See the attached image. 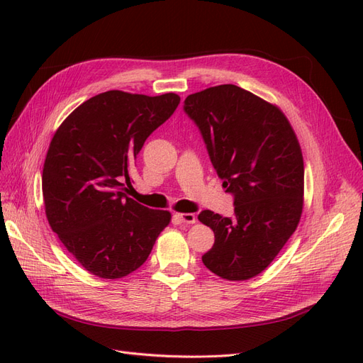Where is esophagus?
I'll return each instance as SVG.
<instances>
[{
  "instance_id": "esophagus-1",
  "label": "esophagus",
  "mask_w": 363,
  "mask_h": 363,
  "mask_svg": "<svg viewBox=\"0 0 363 363\" xmlns=\"http://www.w3.org/2000/svg\"><path fill=\"white\" fill-rule=\"evenodd\" d=\"M175 216H177L182 223H186V224H194L196 221L195 213H177Z\"/></svg>"
}]
</instances>
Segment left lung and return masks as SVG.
<instances>
[{
    "label": "left lung",
    "mask_w": 363,
    "mask_h": 363,
    "mask_svg": "<svg viewBox=\"0 0 363 363\" xmlns=\"http://www.w3.org/2000/svg\"><path fill=\"white\" fill-rule=\"evenodd\" d=\"M183 108L201 131L225 192L235 196L233 218L212 211L199 215L215 233L203 263L225 280H248L276 259L300 223L298 139L277 106L235 84L192 94Z\"/></svg>",
    "instance_id": "1"
}]
</instances>
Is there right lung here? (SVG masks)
<instances>
[{
  "label": "right lung",
  "instance_id": "1",
  "mask_svg": "<svg viewBox=\"0 0 363 363\" xmlns=\"http://www.w3.org/2000/svg\"><path fill=\"white\" fill-rule=\"evenodd\" d=\"M180 103L177 94H98L80 104L54 133L42 172L52 232L80 265L101 279H121L144 263L168 211L125 195L130 168L147 138Z\"/></svg>",
  "mask_w": 363,
  "mask_h": 363
}]
</instances>
